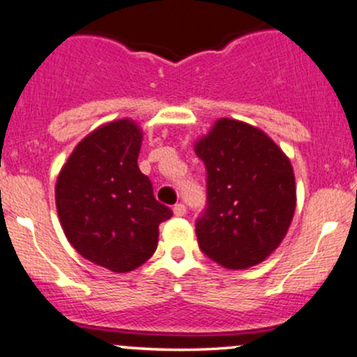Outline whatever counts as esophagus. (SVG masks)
<instances>
[{
    "instance_id": "obj_1",
    "label": "esophagus",
    "mask_w": 357,
    "mask_h": 357,
    "mask_svg": "<svg viewBox=\"0 0 357 357\" xmlns=\"http://www.w3.org/2000/svg\"><path fill=\"white\" fill-rule=\"evenodd\" d=\"M173 213L176 216H184L186 215V206H184L183 203H178V204H174V208H173Z\"/></svg>"
}]
</instances>
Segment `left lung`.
<instances>
[{"label":"left lung","instance_id":"obj_1","mask_svg":"<svg viewBox=\"0 0 357 357\" xmlns=\"http://www.w3.org/2000/svg\"><path fill=\"white\" fill-rule=\"evenodd\" d=\"M206 166L208 208L196 221L199 248L230 270L261 264L278 248L297 204L284 151L255 126L221 117L195 142Z\"/></svg>","mask_w":357,"mask_h":357}]
</instances>
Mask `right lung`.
<instances>
[{
	"instance_id": "add662e5",
	"label": "right lung",
	"mask_w": 357,
	"mask_h": 357,
	"mask_svg": "<svg viewBox=\"0 0 357 357\" xmlns=\"http://www.w3.org/2000/svg\"><path fill=\"white\" fill-rule=\"evenodd\" d=\"M142 129L117 119L85 136L55 184L60 225L70 245L92 264L132 272L155 252L159 223L173 211L155 202L137 166Z\"/></svg>"
}]
</instances>
